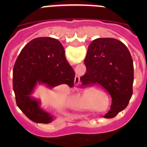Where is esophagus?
Instances as JSON below:
<instances>
[{
	"label": "esophagus",
	"instance_id": "esophagus-1",
	"mask_svg": "<svg viewBox=\"0 0 147 147\" xmlns=\"http://www.w3.org/2000/svg\"><path fill=\"white\" fill-rule=\"evenodd\" d=\"M80 76H77V75H76V76H75V80H76V82H78V81H80Z\"/></svg>",
	"mask_w": 147,
	"mask_h": 147
}]
</instances>
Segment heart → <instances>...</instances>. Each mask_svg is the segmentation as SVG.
<instances>
[{"mask_svg": "<svg viewBox=\"0 0 147 147\" xmlns=\"http://www.w3.org/2000/svg\"><path fill=\"white\" fill-rule=\"evenodd\" d=\"M81 98H80V97H78V98H77V102H81Z\"/></svg>", "mask_w": 147, "mask_h": 147, "instance_id": "1", "label": "heart"}]
</instances>
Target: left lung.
<instances>
[{
	"label": "left lung",
	"mask_w": 147,
	"mask_h": 147,
	"mask_svg": "<svg viewBox=\"0 0 147 147\" xmlns=\"http://www.w3.org/2000/svg\"><path fill=\"white\" fill-rule=\"evenodd\" d=\"M85 64L87 72L80 77L82 85L105 88L112 97L105 118L115 117L127 107L132 95L134 67L129 50L116 39H96L88 46Z\"/></svg>",
	"instance_id": "obj_1"
}]
</instances>
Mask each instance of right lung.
I'll return each mask as SVG.
<instances>
[{
  "label": "right lung",
  "instance_id": "obj_1",
  "mask_svg": "<svg viewBox=\"0 0 147 147\" xmlns=\"http://www.w3.org/2000/svg\"><path fill=\"white\" fill-rule=\"evenodd\" d=\"M75 72L65 55L62 43L53 37H37L22 49L13 68V90L18 107L36 123L49 124L54 115L32 96L37 85L52 89L62 84L74 86Z\"/></svg>",
  "mask_w": 147,
  "mask_h": 147
}]
</instances>
